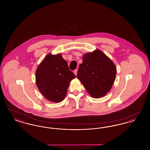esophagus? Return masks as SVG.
Returning <instances> with one entry per match:
<instances>
[{
  "label": "esophagus",
  "instance_id": "34e87169",
  "mask_svg": "<svg viewBox=\"0 0 150 150\" xmlns=\"http://www.w3.org/2000/svg\"><path fill=\"white\" fill-rule=\"evenodd\" d=\"M77 72H78V70H75L74 71V74L76 76V75H77Z\"/></svg>",
  "mask_w": 150,
  "mask_h": 150
}]
</instances>
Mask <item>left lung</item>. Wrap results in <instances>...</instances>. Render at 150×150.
Listing matches in <instances>:
<instances>
[{
	"label": "left lung",
	"mask_w": 150,
	"mask_h": 150,
	"mask_svg": "<svg viewBox=\"0 0 150 150\" xmlns=\"http://www.w3.org/2000/svg\"><path fill=\"white\" fill-rule=\"evenodd\" d=\"M116 74L114 64L98 50L83 56L77 78L91 96L99 98L110 91Z\"/></svg>",
	"instance_id": "left-lung-1"
}]
</instances>
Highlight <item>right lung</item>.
<instances>
[{"label":"right lung","instance_id":"obj_1","mask_svg":"<svg viewBox=\"0 0 150 150\" xmlns=\"http://www.w3.org/2000/svg\"><path fill=\"white\" fill-rule=\"evenodd\" d=\"M76 76L60 54H48L36 71V83L47 99L60 102L66 97L70 81Z\"/></svg>","mask_w":150,"mask_h":150}]
</instances>
